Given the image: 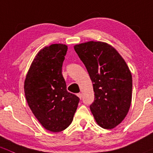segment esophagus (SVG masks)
<instances>
[{
	"label": "esophagus",
	"instance_id": "esophagus-1",
	"mask_svg": "<svg viewBox=\"0 0 153 153\" xmlns=\"http://www.w3.org/2000/svg\"><path fill=\"white\" fill-rule=\"evenodd\" d=\"M77 97H78L80 99V100H82V94L81 93H79V94H77Z\"/></svg>",
	"mask_w": 153,
	"mask_h": 153
}]
</instances>
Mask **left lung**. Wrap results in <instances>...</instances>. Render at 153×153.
Returning <instances> with one entry per match:
<instances>
[{"instance_id":"left-lung-1","label":"left lung","mask_w":153,"mask_h":153,"mask_svg":"<svg viewBox=\"0 0 153 153\" xmlns=\"http://www.w3.org/2000/svg\"><path fill=\"white\" fill-rule=\"evenodd\" d=\"M74 50L93 82L94 101L90 106L97 124L113 129L127 116L132 100L133 79L125 61L105 42L90 41Z\"/></svg>"}]
</instances>
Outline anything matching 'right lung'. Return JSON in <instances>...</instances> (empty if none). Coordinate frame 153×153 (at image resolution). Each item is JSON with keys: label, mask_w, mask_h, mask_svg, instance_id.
Masks as SVG:
<instances>
[{"label": "right lung", "mask_w": 153, "mask_h": 153, "mask_svg": "<svg viewBox=\"0 0 153 153\" xmlns=\"http://www.w3.org/2000/svg\"><path fill=\"white\" fill-rule=\"evenodd\" d=\"M67 45L52 44L36 55L24 82L30 109L45 129L60 132L72 122L79 98L66 89L62 67Z\"/></svg>", "instance_id": "add662e5"}]
</instances>
